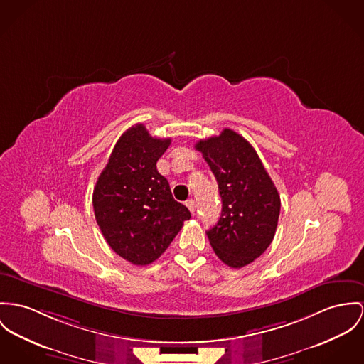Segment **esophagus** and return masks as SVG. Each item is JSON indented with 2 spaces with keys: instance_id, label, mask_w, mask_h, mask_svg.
<instances>
[{
  "instance_id": "obj_1",
  "label": "esophagus",
  "mask_w": 364,
  "mask_h": 364,
  "mask_svg": "<svg viewBox=\"0 0 364 364\" xmlns=\"http://www.w3.org/2000/svg\"><path fill=\"white\" fill-rule=\"evenodd\" d=\"M186 206L190 209V212H191V213H194V212H196V200H194V199H188V200H186Z\"/></svg>"
}]
</instances>
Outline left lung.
<instances>
[{
  "instance_id": "left-lung-1",
  "label": "left lung",
  "mask_w": 364,
  "mask_h": 364,
  "mask_svg": "<svg viewBox=\"0 0 364 364\" xmlns=\"http://www.w3.org/2000/svg\"><path fill=\"white\" fill-rule=\"evenodd\" d=\"M202 152L219 186L222 216L206 231L218 257L241 269L272 244L280 216V196L251 144L234 130L199 140Z\"/></svg>"
}]
</instances>
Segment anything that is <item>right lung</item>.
Returning <instances> with one entry per match:
<instances>
[{
	"mask_svg": "<svg viewBox=\"0 0 364 364\" xmlns=\"http://www.w3.org/2000/svg\"><path fill=\"white\" fill-rule=\"evenodd\" d=\"M170 142L152 137L141 123L130 127L116 142L94 187L92 206L104 238L137 266L156 260L191 218L156 168Z\"/></svg>",
	"mask_w": 364,
	"mask_h": 364,
	"instance_id": "right-lung-1",
	"label": "right lung"
}]
</instances>
